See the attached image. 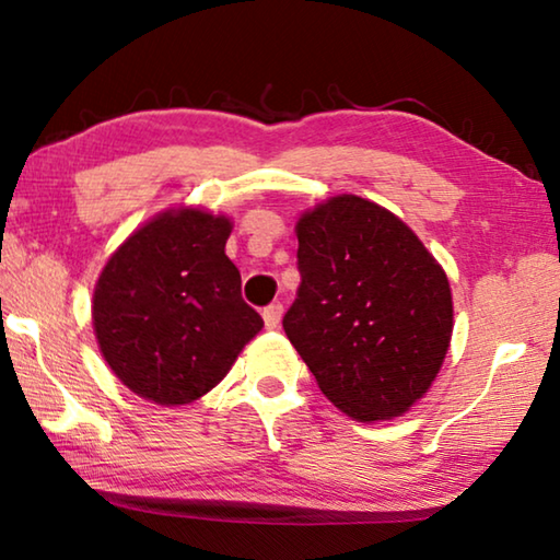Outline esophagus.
<instances>
[{"label": "esophagus", "instance_id": "34e87169", "mask_svg": "<svg viewBox=\"0 0 560 560\" xmlns=\"http://www.w3.org/2000/svg\"><path fill=\"white\" fill-rule=\"evenodd\" d=\"M281 316H283V306H281V303H271V306L264 308V324H267L269 330L279 328Z\"/></svg>", "mask_w": 560, "mask_h": 560}]
</instances>
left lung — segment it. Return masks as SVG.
I'll list each match as a JSON object with an SVG mask.
<instances>
[{"label": "left lung", "instance_id": "1", "mask_svg": "<svg viewBox=\"0 0 560 560\" xmlns=\"http://www.w3.org/2000/svg\"><path fill=\"white\" fill-rule=\"evenodd\" d=\"M296 236L301 283L283 314L293 348L346 415H402L447 355V273L410 226L355 195L303 214Z\"/></svg>", "mask_w": 560, "mask_h": 560}]
</instances>
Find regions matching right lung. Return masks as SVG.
Masks as SVG:
<instances>
[{"instance_id":"1","label":"right lung","mask_w":560,"mask_h":560,"mask_svg":"<svg viewBox=\"0 0 560 560\" xmlns=\"http://www.w3.org/2000/svg\"><path fill=\"white\" fill-rule=\"evenodd\" d=\"M230 232L224 217L165 212L108 259L93 293V326L110 371L132 393L158 405L192 402L261 330L224 254Z\"/></svg>"}]
</instances>
